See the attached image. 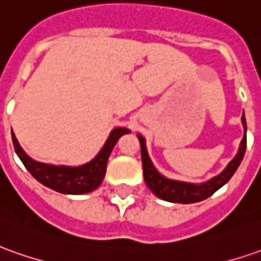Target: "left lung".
Returning <instances> with one entry per match:
<instances>
[{"mask_svg":"<svg viewBox=\"0 0 261 261\" xmlns=\"http://www.w3.org/2000/svg\"><path fill=\"white\" fill-rule=\"evenodd\" d=\"M242 123L244 125V137L242 140V144L239 148V153L233 160L230 161L226 170L214 177L212 180L203 184H191V182H182V181H174V180H168L154 168L153 163L150 160L147 150H145V141L141 136H138L140 140V145H141V161H143V174H144V181L147 187L153 191L157 197L166 201H171V203H182V204H190V203H197L201 200H205L214 194L219 190L221 186H224L226 182L231 178V175L234 174L236 170L239 168L240 163H242L244 153H246V145H247V137H246V118L244 114L242 117Z\"/></svg>","mask_w":261,"mask_h":261,"instance_id":"left-lung-1","label":"left lung"}]
</instances>
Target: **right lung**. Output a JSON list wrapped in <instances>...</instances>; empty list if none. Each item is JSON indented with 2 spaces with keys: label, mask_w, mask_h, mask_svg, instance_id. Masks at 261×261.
I'll return each instance as SVG.
<instances>
[{
  "label": "right lung",
  "mask_w": 261,
  "mask_h": 261,
  "mask_svg": "<svg viewBox=\"0 0 261 261\" xmlns=\"http://www.w3.org/2000/svg\"><path fill=\"white\" fill-rule=\"evenodd\" d=\"M127 133H130L127 128H114L111 131L104 147L101 148L100 153L97 154V157L80 167L51 166V164H44V163L33 160L24 153L14 133L11 134L15 153L18 154L19 160L22 161V164L33 174L35 180H38L51 190H56L63 194H84V193L95 190L102 182L106 170H107L108 157L118 141V138Z\"/></svg>",
  "instance_id": "add662e5"
}]
</instances>
